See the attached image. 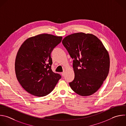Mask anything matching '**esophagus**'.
<instances>
[{
  "label": "esophagus",
  "instance_id": "obj_1",
  "mask_svg": "<svg viewBox=\"0 0 126 126\" xmlns=\"http://www.w3.org/2000/svg\"><path fill=\"white\" fill-rule=\"evenodd\" d=\"M61 74H62V76L63 77H64V76H65V72H63L61 73Z\"/></svg>",
  "mask_w": 126,
  "mask_h": 126
}]
</instances>
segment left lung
Instances as JSON below:
<instances>
[{
  "label": "left lung",
  "mask_w": 126,
  "mask_h": 126,
  "mask_svg": "<svg viewBox=\"0 0 126 126\" xmlns=\"http://www.w3.org/2000/svg\"><path fill=\"white\" fill-rule=\"evenodd\" d=\"M62 43L73 59L74 79L69 85L78 94H93L106 79L110 68L109 53L100 40L91 33L77 32Z\"/></svg>",
  "instance_id": "left-lung-1"
}]
</instances>
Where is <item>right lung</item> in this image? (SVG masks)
<instances>
[{
	"mask_svg": "<svg viewBox=\"0 0 126 126\" xmlns=\"http://www.w3.org/2000/svg\"><path fill=\"white\" fill-rule=\"evenodd\" d=\"M62 39V36L40 34L27 39L20 47L15 59V73L21 86L29 94L46 96L61 79L51 70L50 54Z\"/></svg>",
	"mask_w": 126,
	"mask_h": 126,
	"instance_id": "right-lung-1",
	"label": "right lung"
}]
</instances>
